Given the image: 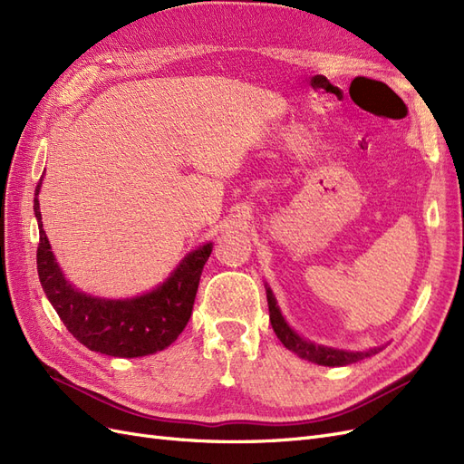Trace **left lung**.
<instances>
[{
	"mask_svg": "<svg viewBox=\"0 0 464 464\" xmlns=\"http://www.w3.org/2000/svg\"><path fill=\"white\" fill-rule=\"evenodd\" d=\"M265 290H266V302H269V317H271L273 331L276 333L280 343H283L288 350H292L294 354H298L300 358L319 363V366L336 368V366H348V363L360 362L363 358H370V356L377 354L379 350H383V346H377V348L366 350V353H350V350L321 346L312 341L302 339V336L288 325L283 314H280V307L276 305V298H275L273 290L266 285H265Z\"/></svg>",
	"mask_w": 464,
	"mask_h": 464,
	"instance_id": "left-lung-1",
	"label": "left lung"
}]
</instances>
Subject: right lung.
I'll return each mask as SVG.
<instances>
[{"label": "right lung", "mask_w": 464, "mask_h": 464, "mask_svg": "<svg viewBox=\"0 0 464 464\" xmlns=\"http://www.w3.org/2000/svg\"><path fill=\"white\" fill-rule=\"evenodd\" d=\"M40 188L42 178L34 191V217L40 232L38 278L67 331L89 350L114 358L149 356L170 346L191 317L203 265L213 244L189 251L162 285L141 296L125 300L91 296L69 283L52 254L48 236L42 228Z\"/></svg>", "instance_id": "add662e5"}]
</instances>
